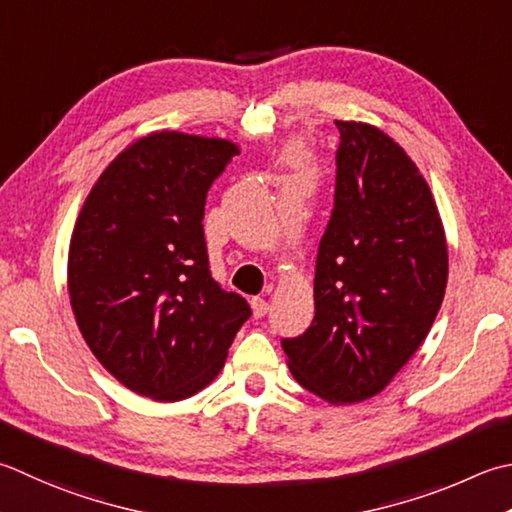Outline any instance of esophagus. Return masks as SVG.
Segmentation results:
<instances>
[{
  "mask_svg": "<svg viewBox=\"0 0 512 512\" xmlns=\"http://www.w3.org/2000/svg\"><path fill=\"white\" fill-rule=\"evenodd\" d=\"M250 308H253V315L255 317H264L268 313L270 304L266 302L264 297H253V299H250Z\"/></svg>",
  "mask_w": 512,
  "mask_h": 512,
  "instance_id": "esophagus-1",
  "label": "esophagus"
}]
</instances>
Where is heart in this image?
I'll use <instances>...</instances> for the list:
<instances>
[{
  "label": "heart",
  "mask_w": 512,
  "mask_h": 512,
  "mask_svg": "<svg viewBox=\"0 0 512 512\" xmlns=\"http://www.w3.org/2000/svg\"><path fill=\"white\" fill-rule=\"evenodd\" d=\"M290 159H293V162H295V164L299 162V157H297V153H290Z\"/></svg>",
  "instance_id": "b5f03b06"
}]
</instances>
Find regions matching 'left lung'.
<instances>
[{
	"label": "left lung",
	"instance_id": "obj_1",
	"mask_svg": "<svg viewBox=\"0 0 512 512\" xmlns=\"http://www.w3.org/2000/svg\"><path fill=\"white\" fill-rule=\"evenodd\" d=\"M335 208L319 244L315 317L284 339L299 386L335 406L375 397L428 335L448 284L430 186L384 130L337 119Z\"/></svg>",
	"mask_w": 512,
	"mask_h": 512
}]
</instances>
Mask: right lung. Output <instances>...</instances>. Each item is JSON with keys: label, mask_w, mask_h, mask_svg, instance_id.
<instances>
[{"label": "right lung", "mask_w": 512, "mask_h": 512, "mask_svg": "<svg viewBox=\"0 0 512 512\" xmlns=\"http://www.w3.org/2000/svg\"><path fill=\"white\" fill-rule=\"evenodd\" d=\"M235 155L222 137H137L97 177L70 235L79 333L119 384L153 402L204 390L250 317L210 277L202 226L208 188Z\"/></svg>", "instance_id": "1"}]
</instances>
